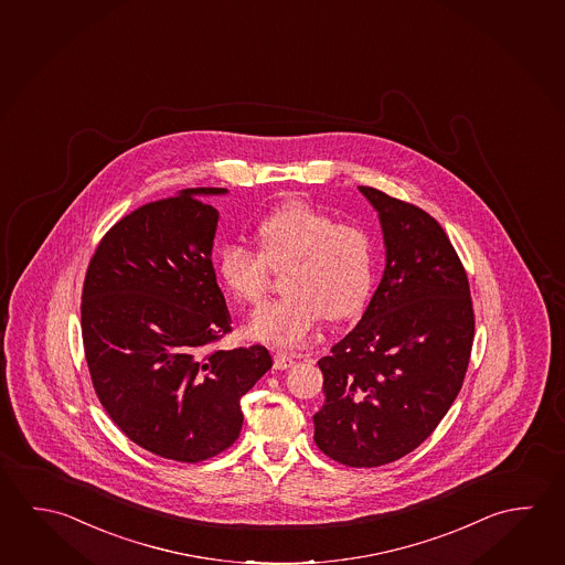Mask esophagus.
Returning <instances> with one entry per match:
<instances>
[{
    "label": "esophagus",
    "instance_id": "34e87169",
    "mask_svg": "<svg viewBox=\"0 0 565 565\" xmlns=\"http://www.w3.org/2000/svg\"><path fill=\"white\" fill-rule=\"evenodd\" d=\"M294 365H296V356L284 353V351H276V353H274V366L279 369V371H284V369H289V366Z\"/></svg>",
    "mask_w": 565,
    "mask_h": 565
}]
</instances>
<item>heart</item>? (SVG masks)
Returning <instances> with one entry per match:
<instances>
[{"instance_id":"heart-1","label":"heart","mask_w":565,"mask_h":565,"mask_svg":"<svg viewBox=\"0 0 565 565\" xmlns=\"http://www.w3.org/2000/svg\"><path fill=\"white\" fill-rule=\"evenodd\" d=\"M262 249L228 242L218 249L216 271L228 291L258 303L268 291L271 269L287 268L286 296L259 306L248 333L276 347H299L323 316L347 319L365 306L376 268L375 239L359 224L291 200L259 220Z\"/></svg>"}]
</instances>
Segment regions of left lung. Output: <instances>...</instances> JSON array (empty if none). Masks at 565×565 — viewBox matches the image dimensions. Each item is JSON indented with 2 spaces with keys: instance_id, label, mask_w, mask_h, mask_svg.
Instances as JSON below:
<instances>
[{
  "instance_id": "left-lung-1",
  "label": "left lung",
  "mask_w": 565,
  "mask_h": 565,
  "mask_svg": "<svg viewBox=\"0 0 565 565\" xmlns=\"http://www.w3.org/2000/svg\"><path fill=\"white\" fill-rule=\"evenodd\" d=\"M379 212L386 264L365 313L319 359L316 445L355 468L388 465L433 435L465 381L475 311L465 266L425 210L359 186Z\"/></svg>"
}]
</instances>
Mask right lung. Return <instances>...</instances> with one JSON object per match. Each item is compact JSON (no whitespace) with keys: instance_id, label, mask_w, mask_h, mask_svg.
Returning a JSON list of instances; mask_svg holds the SVG:
<instances>
[{"instance_id":"add662e5","label":"right lung","mask_w":565,"mask_h":565,"mask_svg":"<svg viewBox=\"0 0 565 565\" xmlns=\"http://www.w3.org/2000/svg\"><path fill=\"white\" fill-rule=\"evenodd\" d=\"M186 189L120 218L95 249L81 329L113 423L152 455L200 462L239 436V398L271 369L268 349L206 351L232 331L212 246L218 210Z\"/></svg>"}]
</instances>
